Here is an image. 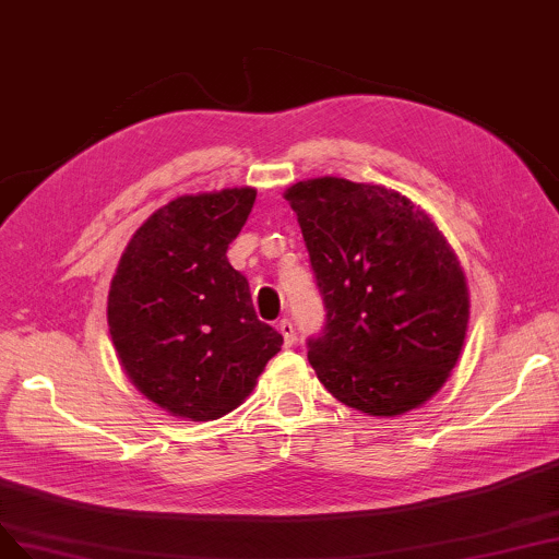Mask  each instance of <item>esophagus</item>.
Wrapping results in <instances>:
<instances>
[{
  "label": "esophagus",
  "mask_w": 559,
  "mask_h": 559,
  "mask_svg": "<svg viewBox=\"0 0 559 559\" xmlns=\"http://www.w3.org/2000/svg\"><path fill=\"white\" fill-rule=\"evenodd\" d=\"M278 332L283 334V341H285V345L290 347L293 343H295V338H297V332H295V324L287 320V318H283L281 322H278Z\"/></svg>",
  "instance_id": "1"
}]
</instances>
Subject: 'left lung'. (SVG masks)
Returning a JSON list of instances; mask_svg holds the SVG:
<instances>
[{
    "instance_id": "8db88e82",
    "label": "left lung",
    "mask_w": 559,
    "mask_h": 559,
    "mask_svg": "<svg viewBox=\"0 0 559 559\" xmlns=\"http://www.w3.org/2000/svg\"><path fill=\"white\" fill-rule=\"evenodd\" d=\"M324 304L306 341L324 389L394 417L428 401L456 366L469 301L463 269L421 210L384 186L308 179L285 193Z\"/></svg>"
}]
</instances>
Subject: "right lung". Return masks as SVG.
Instances as JSON below:
<instances>
[{"instance_id":"add662e5","label":"right lung","mask_w":559,"mask_h":559,"mask_svg":"<svg viewBox=\"0 0 559 559\" xmlns=\"http://www.w3.org/2000/svg\"><path fill=\"white\" fill-rule=\"evenodd\" d=\"M253 202V189L181 195L142 223L119 260L108 297L117 357L142 394L175 417L227 415L283 345L227 262Z\"/></svg>"}]
</instances>
